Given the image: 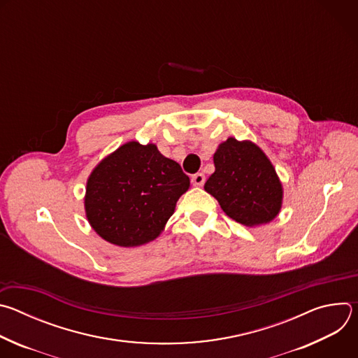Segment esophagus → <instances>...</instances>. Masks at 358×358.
<instances>
[{
	"label": "esophagus",
	"mask_w": 358,
	"mask_h": 358,
	"mask_svg": "<svg viewBox=\"0 0 358 358\" xmlns=\"http://www.w3.org/2000/svg\"><path fill=\"white\" fill-rule=\"evenodd\" d=\"M191 182L195 185V187H201L203 182H206V176H203L202 173H196L191 177Z\"/></svg>",
	"instance_id": "1"
}]
</instances>
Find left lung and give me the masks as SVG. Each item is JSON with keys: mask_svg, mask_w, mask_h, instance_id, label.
<instances>
[{"mask_svg": "<svg viewBox=\"0 0 358 358\" xmlns=\"http://www.w3.org/2000/svg\"><path fill=\"white\" fill-rule=\"evenodd\" d=\"M215 171L203 189L222 211L245 227L273 221L283 202V187L264 150L250 140L229 137L214 152Z\"/></svg>", "mask_w": 358, "mask_h": 358, "instance_id": "obj_1", "label": "left lung"}]
</instances>
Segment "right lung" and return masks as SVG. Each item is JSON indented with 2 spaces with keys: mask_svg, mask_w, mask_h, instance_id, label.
I'll return each instance as SVG.
<instances>
[{
  "mask_svg": "<svg viewBox=\"0 0 358 358\" xmlns=\"http://www.w3.org/2000/svg\"><path fill=\"white\" fill-rule=\"evenodd\" d=\"M189 188L180 164L157 145L127 141L101 160L86 181L85 213L93 231L122 248L155 241Z\"/></svg>",
  "mask_w": 358,
  "mask_h": 358,
  "instance_id": "add662e5",
  "label": "right lung"
}]
</instances>
